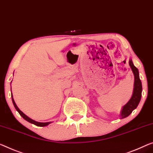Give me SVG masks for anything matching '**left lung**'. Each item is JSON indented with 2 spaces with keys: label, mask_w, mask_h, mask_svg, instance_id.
Wrapping results in <instances>:
<instances>
[{
  "label": "left lung",
  "mask_w": 153,
  "mask_h": 153,
  "mask_svg": "<svg viewBox=\"0 0 153 153\" xmlns=\"http://www.w3.org/2000/svg\"><path fill=\"white\" fill-rule=\"evenodd\" d=\"M129 65L131 68V70L134 74L135 76V83H134V90L133 96L130 100L127 102V104L124 105L123 109L121 112V117L124 118V117L128 116L134 109L137 107L139 104L140 101L141 100V96H142V82L139 76V72L137 68L133 65L132 61H129Z\"/></svg>",
  "instance_id": "obj_1"
}]
</instances>
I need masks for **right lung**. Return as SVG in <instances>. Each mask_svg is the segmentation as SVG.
Segmentation results:
<instances>
[{
    "mask_svg": "<svg viewBox=\"0 0 153 153\" xmlns=\"http://www.w3.org/2000/svg\"><path fill=\"white\" fill-rule=\"evenodd\" d=\"M11 98H12V102H13V105H14V107H15L16 109L17 110L18 112L19 113L20 116H22V117H23V118H24V119L25 120H27V121L29 122V123L33 124H35V125L38 126H45L48 125V124H50V123H51V122H49V123H38V122H36V121L33 120H32V119L29 118V117L26 116V115L24 114V113H22V111H21L19 109V108H18V107H17V105H16V102H15V101H14L13 98V96H12V94H11Z\"/></svg>",
    "mask_w": 153,
    "mask_h": 153,
    "instance_id": "1",
    "label": "right lung"
}]
</instances>
